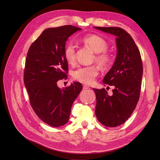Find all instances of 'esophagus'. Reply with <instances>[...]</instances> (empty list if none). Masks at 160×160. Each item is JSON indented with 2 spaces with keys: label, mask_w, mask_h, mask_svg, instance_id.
Here are the masks:
<instances>
[{
  "label": "esophagus",
  "mask_w": 160,
  "mask_h": 160,
  "mask_svg": "<svg viewBox=\"0 0 160 160\" xmlns=\"http://www.w3.org/2000/svg\"><path fill=\"white\" fill-rule=\"evenodd\" d=\"M83 89H89V87L88 86L86 85V84H83Z\"/></svg>",
  "instance_id": "obj_1"
}]
</instances>
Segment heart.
Masks as SVG:
<instances>
[{"instance_id":"b5f03b06","label":"heart","mask_w":160,"mask_h":160,"mask_svg":"<svg viewBox=\"0 0 160 160\" xmlns=\"http://www.w3.org/2000/svg\"><path fill=\"white\" fill-rule=\"evenodd\" d=\"M81 41L86 45L91 48L96 53L95 60L100 67H105L110 64L112 58L106 52L108 43L106 41L97 35L89 34L83 37ZM63 55L65 60L69 64H74L76 61V49L72 43H67L63 50ZM98 74V69L96 66L81 67L72 72V77L75 80L91 84L95 81V77Z\"/></svg>"}]
</instances>
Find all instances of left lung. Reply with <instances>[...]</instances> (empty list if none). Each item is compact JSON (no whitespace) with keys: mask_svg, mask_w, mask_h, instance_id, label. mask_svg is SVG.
Returning a JSON list of instances; mask_svg holds the SVG:
<instances>
[{"mask_svg":"<svg viewBox=\"0 0 160 160\" xmlns=\"http://www.w3.org/2000/svg\"><path fill=\"white\" fill-rule=\"evenodd\" d=\"M115 36L117 56L103 79L104 84L114 86L113 95L107 91L93 89L98 121L108 127H116L126 122L135 110L140 96L142 63L140 52L128 32L119 27H94ZM104 85V86H105Z\"/></svg>","mask_w":160,"mask_h":160,"instance_id":"left-lung-1","label":"left lung"}]
</instances>
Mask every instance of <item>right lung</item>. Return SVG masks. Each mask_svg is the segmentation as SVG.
Returning <instances> with one entry per match:
<instances>
[{
  "label": "right lung",
  "instance_id": "obj_1",
  "mask_svg": "<svg viewBox=\"0 0 160 160\" xmlns=\"http://www.w3.org/2000/svg\"><path fill=\"white\" fill-rule=\"evenodd\" d=\"M81 30L72 25L47 28L31 45L27 55L24 83L30 105L41 120L53 127L69 121L72 105L82 89L80 82L63 89L57 86L68 72L63 55L66 41Z\"/></svg>",
  "mask_w": 160,
  "mask_h": 160
}]
</instances>
